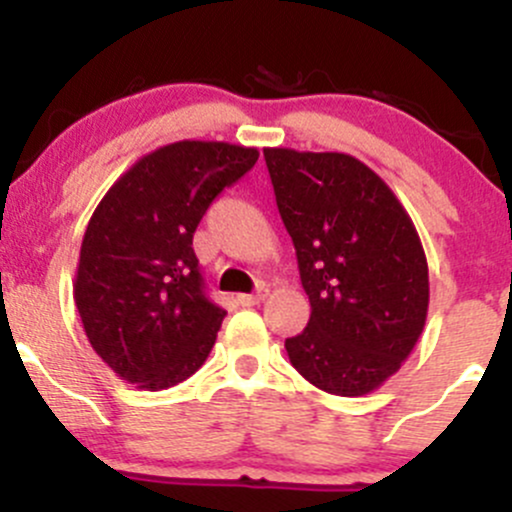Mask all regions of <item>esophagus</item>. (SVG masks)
Wrapping results in <instances>:
<instances>
[{
    "instance_id": "obj_1",
    "label": "esophagus",
    "mask_w": 512,
    "mask_h": 512,
    "mask_svg": "<svg viewBox=\"0 0 512 512\" xmlns=\"http://www.w3.org/2000/svg\"><path fill=\"white\" fill-rule=\"evenodd\" d=\"M267 294H270V289L267 287H260L252 294H237V304H242V307H255V304L265 302Z\"/></svg>"
}]
</instances>
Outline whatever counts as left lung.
Returning <instances> with one entry per match:
<instances>
[{
    "label": "left lung",
    "instance_id": "obj_1",
    "mask_svg": "<svg viewBox=\"0 0 512 512\" xmlns=\"http://www.w3.org/2000/svg\"><path fill=\"white\" fill-rule=\"evenodd\" d=\"M312 314L287 339L294 369L334 396H366L426 327L428 262L394 190L349 153L265 148Z\"/></svg>",
    "mask_w": 512,
    "mask_h": 512
}]
</instances>
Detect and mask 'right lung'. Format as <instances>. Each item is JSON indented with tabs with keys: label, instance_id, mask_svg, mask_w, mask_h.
Wrapping results in <instances>:
<instances>
[{
	"label": "right lung",
	"instance_id": "add662e5",
	"mask_svg": "<svg viewBox=\"0 0 512 512\" xmlns=\"http://www.w3.org/2000/svg\"><path fill=\"white\" fill-rule=\"evenodd\" d=\"M257 148L178 141L138 158L91 215L74 302L94 352L136 389L160 391L208 359L225 309L203 292L193 232Z\"/></svg>",
	"mask_w": 512,
	"mask_h": 512
}]
</instances>
